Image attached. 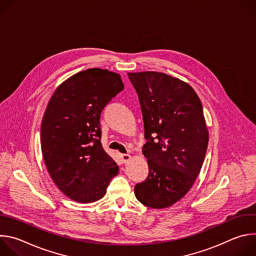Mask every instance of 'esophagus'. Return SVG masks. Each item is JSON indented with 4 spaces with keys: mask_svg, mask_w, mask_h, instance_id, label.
<instances>
[{
    "mask_svg": "<svg viewBox=\"0 0 256 256\" xmlns=\"http://www.w3.org/2000/svg\"><path fill=\"white\" fill-rule=\"evenodd\" d=\"M120 158H122V160L124 163H126V162L130 161V154H122V155H120Z\"/></svg>",
    "mask_w": 256,
    "mask_h": 256,
    "instance_id": "34e87169",
    "label": "esophagus"
}]
</instances>
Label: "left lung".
<instances>
[{
	"label": "left lung",
	"mask_w": 256,
	"mask_h": 256,
	"mask_svg": "<svg viewBox=\"0 0 256 256\" xmlns=\"http://www.w3.org/2000/svg\"><path fill=\"white\" fill-rule=\"evenodd\" d=\"M128 76L140 104L149 165L134 194L144 206L164 208L188 194L202 169L208 142L202 105L188 83L164 72Z\"/></svg>",
	"instance_id": "8db88e82"
}]
</instances>
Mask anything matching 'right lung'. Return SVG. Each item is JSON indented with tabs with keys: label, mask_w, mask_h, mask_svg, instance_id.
Returning <instances> with one entry per match:
<instances>
[{
	"label": "right lung",
	"mask_w": 256,
	"mask_h": 256,
	"mask_svg": "<svg viewBox=\"0 0 256 256\" xmlns=\"http://www.w3.org/2000/svg\"><path fill=\"white\" fill-rule=\"evenodd\" d=\"M122 90L118 74L94 68L62 82L48 102L40 130L42 156L56 186L72 200H100L118 173L101 144L100 116Z\"/></svg>",
	"instance_id": "1"
}]
</instances>
